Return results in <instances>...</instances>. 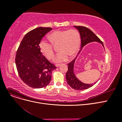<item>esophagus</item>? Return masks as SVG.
Segmentation results:
<instances>
[{"instance_id": "1", "label": "esophagus", "mask_w": 122, "mask_h": 122, "mask_svg": "<svg viewBox=\"0 0 122 122\" xmlns=\"http://www.w3.org/2000/svg\"><path fill=\"white\" fill-rule=\"evenodd\" d=\"M60 66H61V64H56V65H55V67H60Z\"/></svg>"}]
</instances>
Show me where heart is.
Wrapping results in <instances>:
<instances>
[{
    "mask_svg": "<svg viewBox=\"0 0 122 122\" xmlns=\"http://www.w3.org/2000/svg\"><path fill=\"white\" fill-rule=\"evenodd\" d=\"M48 38L52 44L43 40L41 41L39 43L40 50L48 60H51L54 55L52 45H59L60 52L53 59L55 62L67 61L69 57L74 56L78 52L81 43L80 34L75 29L55 30L49 35Z\"/></svg>",
    "mask_w": 122,
    "mask_h": 122,
    "instance_id": "heart-1",
    "label": "heart"
}]
</instances>
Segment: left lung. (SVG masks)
Masks as SVG:
<instances>
[{"instance_id": "8db88e82", "label": "left lung", "mask_w": 122, "mask_h": 122, "mask_svg": "<svg viewBox=\"0 0 122 122\" xmlns=\"http://www.w3.org/2000/svg\"><path fill=\"white\" fill-rule=\"evenodd\" d=\"M74 27L79 31L81 37V49L79 51V54L80 53L81 51L82 50L84 46L87 45L88 43L94 42L100 43L102 44V46L104 49V45H103L102 42L101 41V40L99 39L98 36L90 29L86 27L81 26H74ZM77 56H76L74 60L68 64V70L66 75V80H67L68 84L73 89L76 90H86L93 86L97 81L94 83L86 84L83 83L77 78L75 74L74 71V67L75 62Z\"/></svg>"}]
</instances>
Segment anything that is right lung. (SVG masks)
I'll use <instances>...</instances> for the list:
<instances>
[{"label": "right lung", "instance_id": "right-lung-1", "mask_svg": "<svg viewBox=\"0 0 122 122\" xmlns=\"http://www.w3.org/2000/svg\"><path fill=\"white\" fill-rule=\"evenodd\" d=\"M50 27H40L25 35L17 50L15 63L21 80L32 88L46 86L51 79L53 70L56 67L41 52L39 43L51 30Z\"/></svg>", "mask_w": 122, "mask_h": 122}]
</instances>
